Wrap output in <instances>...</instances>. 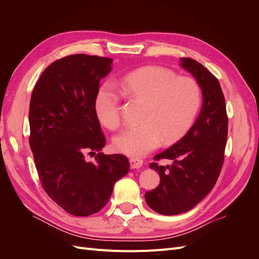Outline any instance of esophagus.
Instances as JSON below:
<instances>
[{
  "mask_svg": "<svg viewBox=\"0 0 259 259\" xmlns=\"http://www.w3.org/2000/svg\"><path fill=\"white\" fill-rule=\"evenodd\" d=\"M130 164H131V168H140L143 166L144 161L142 159H137V158H133L130 160Z\"/></svg>",
  "mask_w": 259,
  "mask_h": 259,
  "instance_id": "1",
  "label": "esophagus"
}]
</instances>
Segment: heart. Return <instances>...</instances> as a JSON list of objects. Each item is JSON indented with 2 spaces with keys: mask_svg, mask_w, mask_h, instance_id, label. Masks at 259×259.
<instances>
[{
  "mask_svg": "<svg viewBox=\"0 0 259 259\" xmlns=\"http://www.w3.org/2000/svg\"><path fill=\"white\" fill-rule=\"evenodd\" d=\"M119 85L125 95L144 103L137 126L122 131L113 139L117 152L139 158L161 142L173 144L193 125L201 107V89L188 76H176L169 69L148 66L123 76ZM95 112L106 127L121 123L119 96L110 88H100L95 96Z\"/></svg>",
  "mask_w": 259,
  "mask_h": 259,
  "instance_id": "b5f03b06",
  "label": "heart"
}]
</instances>
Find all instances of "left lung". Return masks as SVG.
<instances>
[{
    "instance_id": "obj_1",
    "label": "left lung",
    "mask_w": 259,
    "mask_h": 259,
    "mask_svg": "<svg viewBox=\"0 0 259 259\" xmlns=\"http://www.w3.org/2000/svg\"><path fill=\"white\" fill-rule=\"evenodd\" d=\"M180 66L191 73L202 91L203 104L197 121L178 142L154 155L150 168L160 175V185L147 191L148 206L162 215L186 213L204 199L221 174L228 135V116L218 80L200 62L180 59ZM171 159V166L156 162Z\"/></svg>"
}]
</instances>
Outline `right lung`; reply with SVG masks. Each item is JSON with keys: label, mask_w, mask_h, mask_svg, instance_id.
<instances>
[{"label": "right lung", "mask_w": 259, "mask_h": 259, "mask_svg": "<svg viewBox=\"0 0 259 259\" xmlns=\"http://www.w3.org/2000/svg\"><path fill=\"white\" fill-rule=\"evenodd\" d=\"M111 65V58L70 55L44 70L31 95L29 143L38 177L50 198L74 216L99 211L130 170L125 155L99 152L106 138L94 103ZM94 151L97 162H88L84 153Z\"/></svg>", "instance_id": "obj_1"}]
</instances>
